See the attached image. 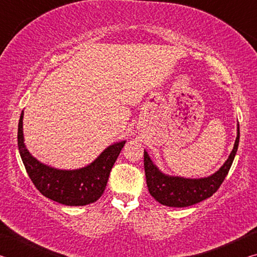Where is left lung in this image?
Here are the masks:
<instances>
[{"mask_svg": "<svg viewBox=\"0 0 257 257\" xmlns=\"http://www.w3.org/2000/svg\"><path fill=\"white\" fill-rule=\"evenodd\" d=\"M238 144L239 124L236 142H234L232 152L230 153L228 160L215 173L205 178H199V179L165 175L159 170V168L152 162L147 152L144 151L146 184L149 187L150 194L162 205L171 207L190 206L211 197L220 188L224 178L227 177L234 156H236Z\"/></svg>", "mask_w": 257, "mask_h": 257, "instance_id": "8db88e82", "label": "left lung"}]
</instances>
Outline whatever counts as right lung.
Masks as SVG:
<instances>
[{"mask_svg": "<svg viewBox=\"0 0 257 257\" xmlns=\"http://www.w3.org/2000/svg\"><path fill=\"white\" fill-rule=\"evenodd\" d=\"M23 119L24 111L18 124L19 153L26 171L41 194L69 206H84L96 202L105 190L111 169L125 141L108 146L87 167L77 170H60L41 163L29 153L24 141Z\"/></svg>", "mask_w": 257, "mask_h": 257, "instance_id": "right-lung-1", "label": "right lung"}]
</instances>
